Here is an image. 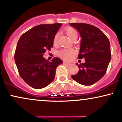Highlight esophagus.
Listing matches in <instances>:
<instances>
[{
	"label": "esophagus",
	"mask_w": 122,
	"mask_h": 122,
	"mask_svg": "<svg viewBox=\"0 0 122 122\" xmlns=\"http://www.w3.org/2000/svg\"><path fill=\"white\" fill-rule=\"evenodd\" d=\"M64 65H70V63L68 62H65V61H64Z\"/></svg>",
	"instance_id": "esophagus-1"
}]
</instances>
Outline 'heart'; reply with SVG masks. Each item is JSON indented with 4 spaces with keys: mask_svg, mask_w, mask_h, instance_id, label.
I'll return each instance as SVG.
<instances>
[{
    "mask_svg": "<svg viewBox=\"0 0 122 122\" xmlns=\"http://www.w3.org/2000/svg\"><path fill=\"white\" fill-rule=\"evenodd\" d=\"M65 32L67 36L69 37L71 40H75L77 39L78 36V33L77 30L73 27H68L65 29ZM58 37H59V34L57 33L54 36V38H53V43L54 45H57L58 43ZM75 50L73 49H63L60 50L58 52V55L61 58L65 60H70L72 58L73 56L75 55Z\"/></svg>",
    "mask_w": 122,
    "mask_h": 122,
    "instance_id": "obj_1",
    "label": "heart"
}]
</instances>
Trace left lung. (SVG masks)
<instances>
[{
    "instance_id": "obj_1",
    "label": "left lung",
    "mask_w": 122,
    "mask_h": 122,
    "mask_svg": "<svg viewBox=\"0 0 122 122\" xmlns=\"http://www.w3.org/2000/svg\"><path fill=\"white\" fill-rule=\"evenodd\" d=\"M70 25L80 34L82 40L78 58H84L85 61L76 64L79 71L72 75V78L80 84H94L107 71L111 57L110 41L103 31L93 25L82 23H71Z\"/></svg>"
}]
</instances>
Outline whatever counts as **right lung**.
<instances>
[{
    "instance_id": "obj_1",
    "label": "right lung",
    "mask_w": 122,
    "mask_h": 122,
    "mask_svg": "<svg viewBox=\"0 0 122 122\" xmlns=\"http://www.w3.org/2000/svg\"><path fill=\"white\" fill-rule=\"evenodd\" d=\"M61 23L40 25L22 35L14 54L19 75L28 85L41 89L54 80L56 70L63 61L55 57L51 61L43 55L53 47V38Z\"/></svg>"
}]
</instances>
